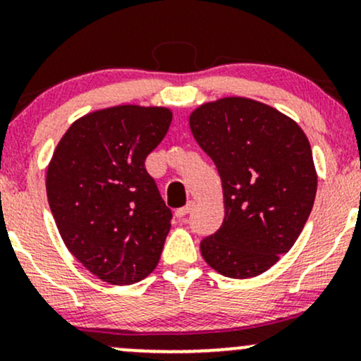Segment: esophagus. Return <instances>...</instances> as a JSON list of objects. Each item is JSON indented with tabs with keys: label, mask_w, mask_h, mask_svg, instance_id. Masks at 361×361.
Listing matches in <instances>:
<instances>
[{
	"label": "esophagus",
	"mask_w": 361,
	"mask_h": 361,
	"mask_svg": "<svg viewBox=\"0 0 361 361\" xmlns=\"http://www.w3.org/2000/svg\"><path fill=\"white\" fill-rule=\"evenodd\" d=\"M192 210H195V201H189L185 207H182L176 212V216H177V219H184V216L189 215V213H191Z\"/></svg>",
	"instance_id": "esophagus-1"
}]
</instances>
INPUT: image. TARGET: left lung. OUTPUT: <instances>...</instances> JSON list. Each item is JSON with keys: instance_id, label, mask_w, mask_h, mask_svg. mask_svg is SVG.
Instances as JSON below:
<instances>
[{"instance_id": "8db88e82", "label": "left lung", "mask_w": 361, "mask_h": 361, "mask_svg": "<svg viewBox=\"0 0 361 361\" xmlns=\"http://www.w3.org/2000/svg\"><path fill=\"white\" fill-rule=\"evenodd\" d=\"M189 126L219 170L226 208L201 255L226 277H257L293 247L313 208L308 137L288 115L241 96L203 103Z\"/></svg>"}]
</instances>
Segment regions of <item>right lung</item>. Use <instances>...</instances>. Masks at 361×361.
<instances>
[{
  "instance_id": "1",
  "label": "right lung",
  "mask_w": 361,
  "mask_h": 361,
  "mask_svg": "<svg viewBox=\"0 0 361 361\" xmlns=\"http://www.w3.org/2000/svg\"><path fill=\"white\" fill-rule=\"evenodd\" d=\"M172 111L118 104L68 127L46 170L49 208L68 251L91 274L129 286L153 272L172 212L146 172Z\"/></svg>"
}]
</instances>
